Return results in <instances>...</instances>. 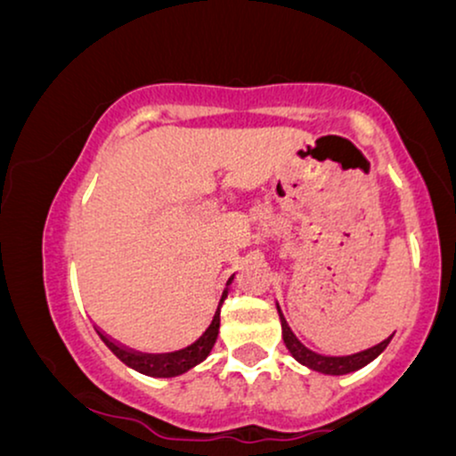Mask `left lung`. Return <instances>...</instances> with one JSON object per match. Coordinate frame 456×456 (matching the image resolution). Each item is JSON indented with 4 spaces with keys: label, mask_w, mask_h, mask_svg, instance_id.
I'll return each instance as SVG.
<instances>
[{
    "label": "left lung",
    "mask_w": 456,
    "mask_h": 456,
    "mask_svg": "<svg viewBox=\"0 0 456 456\" xmlns=\"http://www.w3.org/2000/svg\"><path fill=\"white\" fill-rule=\"evenodd\" d=\"M276 311H279V315H281L282 341H285L289 354L294 355L300 364H305L311 370H317V373H323V375H347V373H354V370L362 369V366L373 362V360L378 358V355L384 352L386 347H388V343L392 338V334H390L388 338H384V341L373 345V347H366V349H362V352H355V354H345V355L319 354V352H315V349L306 347V345L296 337L294 330H291L289 323H287V319L282 317L279 302H276Z\"/></svg>",
    "instance_id": "1"
}]
</instances>
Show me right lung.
<instances>
[{"label":"right lung","instance_id":"1","mask_svg":"<svg viewBox=\"0 0 456 456\" xmlns=\"http://www.w3.org/2000/svg\"><path fill=\"white\" fill-rule=\"evenodd\" d=\"M232 281H233V276L227 281V285H232ZM224 297H227V289L223 291L218 306L223 305ZM218 328H221V311L216 308V313L212 315L210 323L203 328V332L199 334L195 341H192L191 345H186V347L177 349V352H169V354L133 352V349L115 343L113 338H109L107 334L101 332V330H98V334H101L104 345H107V347L111 349V352L118 355L124 364L130 366V369L139 370V373L148 375V378H177V375L186 373V370H191L192 366L203 362V360L210 355L214 343H216Z\"/></svg>","mask_w":456,"mask_h":456}]
</instances>
